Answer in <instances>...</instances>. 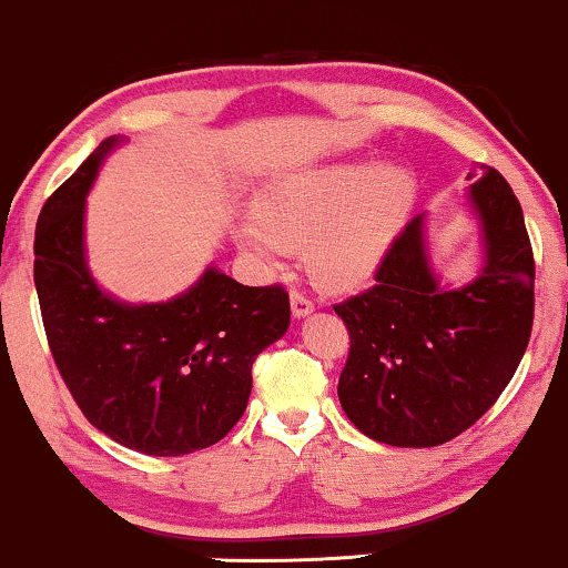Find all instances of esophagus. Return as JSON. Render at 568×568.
Segmentation results:
<instances>
[{"label":"esophagus","instance_id":"1","mask_svg":"<svg viewBox=\"0 0 568 568\" xmlns=\"http://www.w3.org/2000/svg\"><path fill=\"white\" fill-rule=\"evenodd\" d=\"M290 305H292V316L295 318H305L308 313H313V300H308L303 292H297V290H292Z\"/></svg>","mask_w":568,"mask_h":568}]
</instances>
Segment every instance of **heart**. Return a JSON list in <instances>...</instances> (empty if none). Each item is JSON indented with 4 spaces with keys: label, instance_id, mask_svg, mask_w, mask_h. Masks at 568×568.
<instances>
[{
    "label": "heart",
    "instance_id": "obj_1",
    "mask_svg": "<svg viewBox=\"0 0 568 568\" xmlns=\"http://www.w3.org/2000/svg\"><path fill=\"white\" fill-rule=\"evenodd\" d=\"M415 202L402 166L332 164L271 183L255 215L236 225L246 257L278 265L305 246V265L322 290L353 292L375 278Z\"/></svg>",
    "mask_w": 568,
    "mask_h": 568
}]
</instances>
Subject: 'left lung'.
<instances>
[{"label": "left lung", "mask_w": 568, "mask_h": 568, "mask_svg": "<svg viewBox=\"0 0 568 568\" xmlns=\"http://www.w3.org/2000/svg\"><path fill=\"white\" fill-rule=\"evenodd\" d=\"M468 199L484 239L470 284L442 286L417 215L390 244L375 286L335 305L351 335L339 404L379 444L452 442L491 409L529 345L535 255L521 204L491 166Z\"/></svg>", "instance_id": "8db88e82"}]
</instances>
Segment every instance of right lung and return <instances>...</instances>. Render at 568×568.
Returning <instances> with one entry per match:
<instances>
[{
  "instance_id": "right-lung-1",
  "label": "right lung",
  "mask_w": 568,
  "mask_h": 568,
  "mask_svg": "<svg viewBox=\"0 0 568 568\" xmlns=\"http://www.w3.org/2000/svg\"><path fill=\"white\" fill-rule=\"evenodd\" d=\"M119 143L103 140L39 212L33 284L47 343L98 430L143 455H191L244 415L257 353L290 326V295L217 268L166 303L130 305L100 290L84 257V199Z\"/></svg>"
}]
</instances>
